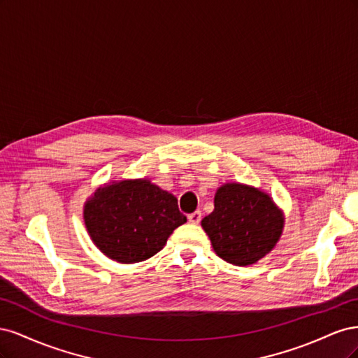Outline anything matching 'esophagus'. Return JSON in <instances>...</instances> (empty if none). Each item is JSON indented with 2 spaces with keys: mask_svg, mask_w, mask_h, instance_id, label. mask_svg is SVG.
Instances as JSON below:
<instances>
[{
  "mask_svg": "<svg viewBox=\"0 0 358 358\" xmlns=\"http://www.w3.org/2000/svg\"><path fill=\"white\" fill-rule=\"evenodd\" d=\"M200 220H201V212L200 210H196V212H192L191 215H188V221L191 224H199Z\"/></svg>",
  "mask_w": 358,
  "mask_h": 358,
  "instance_id": "34e87169",
  "label": "esophagus"
}]
</instances>
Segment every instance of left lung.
<instances>
[{
	"mask_svg": "<svg viewBox=\"0 0 358 358\" xmlns=\"http://www.w3.org/2000/svg\"><path fill=\"white\" fill-rule=\"evenodd\" d=\"M215 209L201 220L215 254L234 266H251L275 249L284 231L282 209L263 189L227 182L215 192Z\"/></svg>",
	"mask_w": 358,
	"mask_h": 358,
	"instance_id": "1",
	"label": "left lung"
}]
</instances>
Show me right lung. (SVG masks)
<instances>
[{"instance_id":"1","label":"right lung","mask_w":358,"mask_h":358,"mask_svg":"<svg viewBox=\"0 0 358 358\" xmlns=\"http://www.w3.org/2000/svg\"><path fill=\"white\" fill-rule=\"evenodd\" d=\"M83 221L92 243L107 258L133 264L161 251L187 216L171 192L142 178L96 188L83 204Z\"/></svg>"}]
</instances>
